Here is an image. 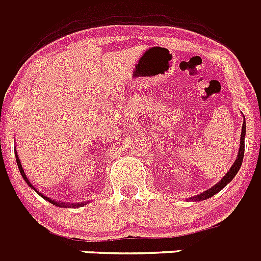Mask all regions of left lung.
<instances>
[{"label": "left lung", "mask_w": 261, "mask_h": 261, "mask_svg": "<svg viewBox=\"0 0 261 261\" xmlns=\"http://www.w3.org/2000/svg\"><path fill=\"white\" fill-rule=\"evenodd\" d=\"M244 136H246V120H244V116H243V125H242V133H241V142H239V150H238V155H237V159H235V162L232 163V166L230 167V170L227 172H226L225 176L221 179L218 183L216 184V186H213L212 188H209V190H206L205 192L200 193V195L195 196V197H192V201H202V200H206L209 199V197H212V196H214L216 193L220 192L221 190H223L227 184L230 183V181L232 180L235 177V175L238 174L239 168H241L242 166V162H243V155H244Z\"/></svg>", "instance_id": "1"}]
</instances>
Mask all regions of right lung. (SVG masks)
Listing matches in <instances>:
<instances>
[{
  "label": "right lung",
  "mask_w": 261,
  "mask_h": 261,
  "mask_svg": "<svg viewBox=\"0 0 261 261\" xmlns=\"http://www.w3.org/2000/svg\"><path fill=\"white\" fill-rule=\"evenodd\" d=\"M15 158H17V165H18V168H19V172H20V175H22V177H23V179H24V181H26V183L29 184V186L31 187L32 190L35 191V192L38 193V195H40L41 197H43V199H45V200H47V201H49L50 204L56 205V206H61V208H64V206H73V208H78V206H82V205H86V202H77V204H65V202H59V201H55V200L49 199V197H47V196L41 195V193L39 192L38 190H36L35 187L32 186V184H31V181H30V179H29V177L26 176V172H24V170H23V167H22V163H20V161H19V156L17 155V150H15Z\"/></svg>",
  "instance_id": "1"
}]
</instances>
